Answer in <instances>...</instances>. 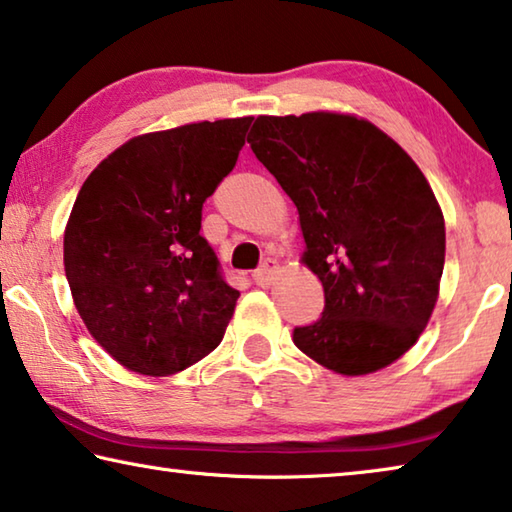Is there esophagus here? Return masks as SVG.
I'll use <instances>...</instances> for the list:
<instances>
[{
  "instance_id": "obj_1",
  "label": "esophagus",
  "mask_w": 512,
  "mask_h": 512,
  "mask_svg": "<svg viewBox=\"0 0 512 512\" xmlns=\"http://www.w3.org/2000/svg\"><path fill=\"white\" fill-rule=\"evenodd\" d=\"M278 269H280V264L275 262V259H266V262L255 271L253 278H255L257 285H262V287H264V285H271L273 275L278 273Z\"/></svg>"
}]
</instances>
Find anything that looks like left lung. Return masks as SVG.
<instances>
[{
	"label": "left lung",
	"mask_w": 512,
	"mask_h": 512,
	"mask_svg": "<svg viewBox=\"0 0 512 512\" xmlns=\"http://www.w3.org/2000/svg\"><path fill=\"white\" fill-rule=\"evenodd\" d=\"M250 150L298 209L307 269L326 307L294 330L307 358L367 376L417 344L444 269L442 207L419 166L367 118L337 111L259 116Z\"/></svg>",
	"instance_id": "1"
}]
</instances>
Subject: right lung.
I'll list each match as a JSON object with an SVG mask.
<instances>
[{"label":"right lung","instance_id":"right-lung-1","mask_svg":"<svg viewBox=\"0 0 512 512\" xmlns=\"http://www.w3.org/2000/svg\"><path fill=\"white\" fill-rule=\"evenodd\" d=\"M253 118L139 134L86 177L63 232L72 300L95 342L141 376H173L221 344L239 291L200 237L202 202Z\"/></svg>","mask_w":512,"mask_h":512}]
</instances>
